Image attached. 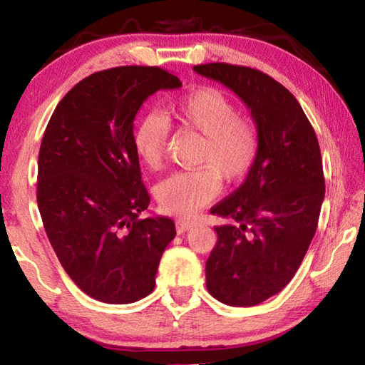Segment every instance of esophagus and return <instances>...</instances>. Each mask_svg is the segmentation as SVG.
I'll use <instances>...</instances> for the list:
<instances>
[{"label":"esophagus","instance_id":"1","mask_svg":"<svg viewBox=\"0 0 365 365\" xmlns=\"http://www.w3.org/2000/svg\"><path fill=\"white\" fill-rule=\"evenodd\" d=\"M175 227H177V233H178V235H183L185 232H188L190 228L196 227V222H188V220H177V222H175Z\"/></svg>","mask_w":365,"mask_h":365}]
</instances>
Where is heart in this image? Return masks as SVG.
Here are the masks:
<instances>
[{
	"instance_id": "obj_1",
	"label": "heart",
	"mask_w": 365,
	"mask_h": 365,
	"mask_svg": "<svg viewBox=\"0 0 365 365\" xmlns=\"http://www.w3.org/2000/svg\"><path fill=\"white\" fill-rule=\"evenodd\" d=\"M165 114L183 130L202 135L197 164L165 178L156 197L165 214L193 217L220 193V177L240 182L250 174L259 153L255 123L238 115V108L217 88L201 86L165 104ZM169 141V123L158 113L146 114L135 128L133 148L148 169L163 165Z\"/></svg>"
}]
</instances>
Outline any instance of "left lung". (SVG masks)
<instances>
[{
    "label": "left lung",
    "instance_id": "obj_1",
    "mask_svg": "<svg viewBox=\"0 0 365 365\" xmlns=\"http://www.w3.org/2000/svg\"><path fill=\"white\" fill-rule=\"evenodd\" d=\"M195 72L220 82L250 108L257 159L242 187L211 212L237 224L215 227L206 287L228 306H256L280 293L304 259L325 195L319 141L296 98L267 73L209 63Z\"/></svg>",
    "mask_w": 365,
    "mask_h": 365
}]
</instances>
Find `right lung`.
<instances>
[{"label":"right lung","instance_id":"add662e5","mask_svg":"<svg viewBox=\"0 0 365 365\" xmlns=\"http://www.w3.org/2000/svg\"><path fill=\"white\" fill-rule=\"evenodd\" d=\"M178 86V77L160 67L95 72L59 101L43 135L36 182L43 227L73 283L108 304L150 294L175 238L172 219H138L150 195L133 120L148 96Z\"/></svg>","mask_w":365,"mask_h":365}]
</instances>
